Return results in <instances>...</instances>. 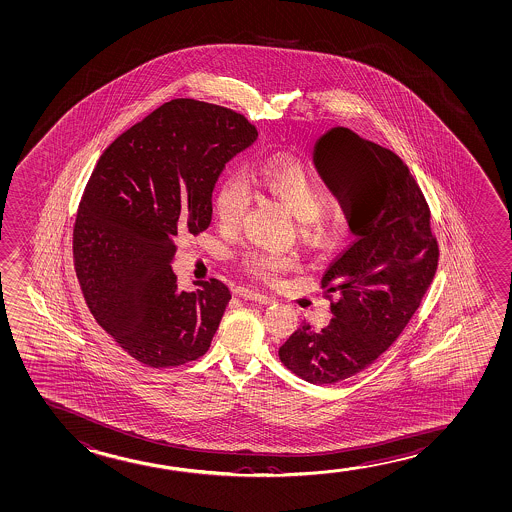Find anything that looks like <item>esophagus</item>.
Wrapping results in <instances>:
<instances>
[{
	"instance_id": "1",
	"label": "esophagus",
	"mask_w": 512,
	"mask_h": 512,
	"mask_svg": "<svg viewBox=\"0 0 512 512\" xmlns=\"http://www.w3.org/2000/svg\"><path fill=\"white\" fill-rule=\"evenodd\" d=\"M238 295H240V297L247 298V300L260 302V304H272V302H274V298L268 297V295H263V293H260V291L247 290V288L238 290Z\"/></svg>"
}]
</instances>
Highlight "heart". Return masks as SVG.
Wrapping results in <instances>:
<instances>
[{
  "label": "heart",
  "instance_id": "1",
  "mask_svg": "<svg viewBox=\"0 0 512 512\" xmlns=\"http://www.w3.org/2000/svg\"><path fill=\"white\" fill-rule=\"evenodd\" d=\"M251 185L279 199L300 222L302 235L313 244L325 245L341 237L339 222L327 214V192L311 169L286 155H275L252 169L249 182L240 173L224 178L217 198L215 214L224 228H237L252 201ZM242 265L247 272L263 281H277L297 265L291 254L249 249L242 254Z\"/></svg>",
  "mask_w": 512,
  "mask_h": 512
}]
</instances>
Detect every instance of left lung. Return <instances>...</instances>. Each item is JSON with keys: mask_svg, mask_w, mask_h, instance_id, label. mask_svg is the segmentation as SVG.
Segmentation results:
<instances>
[{"mask_svg": "<svg viewBox=\"0 0 512 512\" xmlns=\"http://www.w3.org/2000/svg\"><path fill=\"white\" fill-rule=\"evenodd\" d=\"M314 166L343 206L355 240L321 277L332 320L302 323L279 348L302 380L330 385L364 371L405 330L438 267L431 212L405 162L346 127L314 146Z\"/></svg>", "mask_w": 512, "mask_h": 512, "instance_id": "1", "label": "left lung"}]
</instances>
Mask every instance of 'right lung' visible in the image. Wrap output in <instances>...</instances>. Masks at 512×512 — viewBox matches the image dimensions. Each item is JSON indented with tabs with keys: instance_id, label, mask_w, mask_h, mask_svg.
I'll return each mask as SVG.
<instances>
[{
	"instance_id": "1",
	"label": "right lung",
	"mask_w": 512,
	"mask_h": 512,
	"mask_svg": "<svg viewBox=\"0 0 512 512\" xmlns=\"http://www.w3.org/2000/svg\"><path fill=\"white\" fill-rule=\"evenodd\" d=\"M256 138L228 107L175 99L93 169L74 224L77 279L100 327L146 366H180L210 348L231 293L219 279L178 290L175 240L210 226L217 178Z\"/></svg>"
}]
</instances>
